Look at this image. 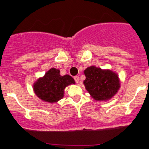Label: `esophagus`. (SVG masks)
I'll return each mask as SVG.
<instances>
[{"label":"esophagus","mask_w":149,"mask_h":149,"mask_svg":"<svg viewBox=\"0 0 149 149\" xmlns=\"http://www.w3.org/2000/svg\"><path fill=\"white\" fill-rule=\"evenodd\" d=\"M74 80H75V81H76V83H78V81H79V77H78V76H74Z\"/></svg>","instance_id":"1"}]
</instances>
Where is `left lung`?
Segmentation results:
<instances>
[{"label":"left lung","mask_w":149,"mask_h":149,"mask_svg":"<svg viewBox=\"0 0 149 149\" xmlns=\"http://www.w3.org/2000/svg\"><path fill=\"white\" fill-rule=\"evenodd\" d=\"M86 89L91 97L97 101H105L112 98L120 88L118 75L111 70H102L91 66L84 71Z\"/></svg>","instance_id":"1"}]
</instances>
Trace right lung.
I'll use <instances>...</instances> for the list:
<instances>
[{"mask_svg": "<svg viewBox=\"0 0 149 149\" xmlns=\"http://www.w3.org/2000/svg\"><path fill=\"white\" fill-rule=\"evenodd\" d=\"M75 83L71 76H61L59 70L52 68L34 83L33 89L39 98L45 102L54 103L63 98L66 87Z\"/></svg>", "mask_w": 149, "mask_h": 149, "instance_id": "1", "label": "right lung"}]
</instances>
